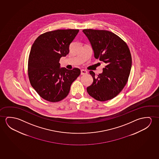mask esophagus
Returning a JSON list of instances; mask_svg holds the SVG:
<instances>
[{"instance_id":"34e87169","label":"esophagus","mask_w":159,"mask_h":159,"mask_svg":"<svg viewBox=\"0 0 159 159\" xmlns=\"http://www.w3.org/2000/svg\"><path fill=\"white\" fill-rule=\"evenodd\" d=\"M88 74V71H87L85 70H84V69L81 70V75H85V74Z\"/></svg>"}]
</instances>
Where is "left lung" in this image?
<instances>
[{
	"label": "left lung",
	"instance_id": "1",
	"mask_svg": "<svg viewBox=\"0 0 159 159\" xmlns=\"http://www.w3.org/2000/svg\"><path fill=\"white\" fill-rule=\"evenodd\" d=\"M90 42L94 57L106 63L97 76L90 71L93 83L87 88L89 94L100 101L117 96L126 85L132 67V57L127 43L114 33L106 30H83Z\"/></svg>",
	"mask_w": 159,
	"mask_h": 159
}]
</instances>
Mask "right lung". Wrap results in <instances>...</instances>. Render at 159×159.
<instances>
[{"instance_id": "obj_1", "label": "right lung", "mask_w": 159, "mask_h": 159, "mask_svg": "<svg viewBox=\"0 0 159 159\" xmlns=\"http://www.w3.org/2000/svg\"><path fill=\"white\" fill-rule=\"evenodd\" d=\"M79 30H57L39 35L31 48L28 75L32 88L42 98L51 102L62 100L68 95L71 84L80 70L60 68L61 57L69 52V46Z\"/></svg>"}]
</instances>
